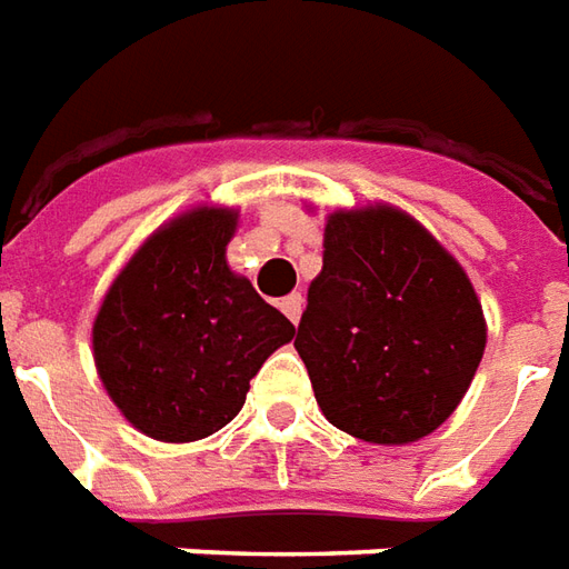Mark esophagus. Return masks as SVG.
Wrapping results in <instances>:
<instances>
[{"mask_svg": "<svg viewBox=\"0 0 569 569\" xmlns=\"http://www.w3.org/2000/svg\"><path fill=\"white\" fill-rule=\"evenodd\" d=\"M301 305H305V299H301L299 292H292V296H286V299H280V311H283L292 323H299L301 317Z\"/></svg>", "mask_w": 569, "mask_h": 569, "instance_id": "34e87169", "label": "esophagus"}]
</instances>
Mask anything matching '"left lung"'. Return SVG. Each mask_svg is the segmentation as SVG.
Instances as JSON below:
<instances>
[{"label": "left lung", "mask_w": 569, "mask_h": 569, "mask_svg": "<svg viewBox=\"0 0 569 569\" xmlns=\"http://www.w3.org/2000/svg\"><path fill=\"white\" fill-rule=\"evenodd\" d=\"M296 349L333 427L405 446L458 408L486 320L461 264L415 218L373 204L327 220Z\"/></svg>", "instance_id": "8db88e82"}]
</instances>
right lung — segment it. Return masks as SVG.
I'll return each mask as SVG.
<instances>
[{"label":"right lung","instance_id":"right-lung-1","mask_svg":"<svg viewBox=\"0 0 569 569\" xmlns=\"http://www.w3.org/2000/svg\"><path fill=\"white\" fill-rule=\"evenodd\" d=\"M236 211L196 208L146 239L108 289L92 355L139 432L196 442L227 427L296 327L227 268Z\"/></svg>","mask_w":569,"mask_h":569}]
</instances>
